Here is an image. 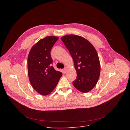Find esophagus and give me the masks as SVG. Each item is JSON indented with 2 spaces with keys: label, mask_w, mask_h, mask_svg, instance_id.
I'll list each match as a JSON object with an SVG mask.
<instances>
[{
  "label": "esophagus",
  "mask_w": 130,
  "mask_h": 130,
  "mask_svg": "<svg viewBox=\"0 0 130 130\" xmlns=\"http://www.w3.org/2000/svg\"><path fill=\"white\" fill-rule=\"evenodd\" d=\"M67 68L66 67H65V68L63 69V72H64V73H66V72H67Z\"/></svg>",
  "instance_id": "34e87169"
}]
</instances>
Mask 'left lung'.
<instances>
[{"label": "left lung", "instance_id": "obj_1", "mask_svg": "<svg viewBox=\"0 0 130 130\" xmlns=\"http://www.w3.org/2000/svg\"><path fill=\"white\" fill-rule=\"evenodd\" d=\"M73 59L77 71L73 86L82 92L91 90L96 85L100 72L98 53L86 39L76 35H67L61 38Z\"/></svg>", "mask_w": 130, "mask_h": 130}]
</instances>
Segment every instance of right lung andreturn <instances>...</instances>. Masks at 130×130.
Returning a JSON list of instances; mask_svg holds the SVG:
<instances>
[{"instance_id": "1", "label": "right lung", "mask_w": 130, "mask_h": 130, "mask_svg": "<svg viewBox=\"0 0 130 130\" xmlns=\"http://www.w3.org/2000/svg\"><path fill=\"white\" fill-rule=\"evenodd\" d=\"M59 38L47 36L31 48L28 57L29 79L33 88L42 95L49 94L57 85L62 73L51 66L50 51Z\"/></svg>"}]
</instances>
